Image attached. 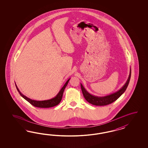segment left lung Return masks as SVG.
<instances>
[{"mask_svg": "<svg viewBox=\"0 0 148 148\" xmlns=\"http://www.w3.org/2000/svg\"><path fill=\"white\" fill-rule=\"evenodd\" d=\"M130 79V75H129V77L125 85L124 86V87L121 88V90H119L116 93H114V94L108 95L107 97H101V98H98V97H94V96L90 95L85 90V88L83 87L81 85V86L82 88V91L88 103H90L92 105H97V106H103V105H106L108 104L113 102L124 92V91L125 90L126 88L129 84Z\"/></svg>", "mask_w": 148, "mask_h": 148, "instance_id": "left-lung-1", "label": "left lung"}]
</instances>
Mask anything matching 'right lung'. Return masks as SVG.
Returning <instances> with one entry per match:
<instances>
[{"label": "right lung", "mask_w": 148, "mask_h": 148, "mask_svg": "<svg viewBox=\"0 0 148 148\" xmlns=\"http://www.w3.org/2000/svg\"><path fill=\"white\" fill-rule=\"evenodd\" d=\"M68 81L66 82V84H65V85L64 86V87H63L61 90H60V92L58 93V94L56 95V97L52 99L49 100H47V101H36L34 100H32L30 99L27 98L26 97L24 96L23 94H21V93L19 91L18 88L17 90L18 92H19V93L25 99H26L27 101H28L30 103L32 104V106L36 107V108H49L54 107L55 106L58 105L59 103H60L62 98L63 93V90L65 88L66 86L67 85Z\"/></svg>", "instance_id": "right-lung-1"}]
</instances>
